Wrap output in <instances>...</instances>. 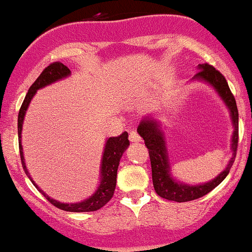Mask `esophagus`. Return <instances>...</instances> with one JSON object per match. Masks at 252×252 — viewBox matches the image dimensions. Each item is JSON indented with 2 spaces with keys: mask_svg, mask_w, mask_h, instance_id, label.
<instances>
[{
  "mask_svg": "<svg viewBox=\"0 0 252 252\" xmlns=\"http://www.w3.org/2000/svg\"><path fill=\"white\" fill-rule=\"evenodd\" d=\"M128 139L132 142V143H138V142H142L141 136L137 133L136 131H131L128 134Z\"/></svg>",
  "mask_w": 252,
  "mask_h": 252,
  "instance_id": "1",
  "label": "esophagus"
}]
</instances>
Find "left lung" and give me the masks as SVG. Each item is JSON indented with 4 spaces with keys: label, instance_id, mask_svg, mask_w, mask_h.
<instances>
[{
    "label": "left lung",
    "instance_id": "8db88e82",
    "mask_svg": "<svg viewBox=\"0 0 252 252\" xmlns=\"http://www.w3.org/2000/svg\"><path fill=\"white\" fill-rule=\"evenodd\" d=\"M199 72L195 77L209 82L217 90L222 99L229 108L232 114V120L234 124V136H233V157L230 159L225 170L220 176H217L214 181L209 183L201 184V186H187L175 182L170 176V165H168L167 155H166V147L162 132L159 129L157 123L150 119H144L138 126V133L143 137L145 147L148 148L150 158V165H152V177L153 184L157 194L161 198L167 200L184 203V201L195 200L206 195L207 193L216 188L220 183L227 177L229 173L230 167L234 164L235 157H237L238 139H239V113H238L235 98L230 91L225 77L221 72L210 64L204 63L199 65Z\"/></svg>",
    "mask_w": 252,
    "mask_h": 252
}]
</instances>
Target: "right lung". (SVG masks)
I'll return each mask as SVG.
<instances>
[{
    "label": "right lung",
    "instance_id": "1",
    "mask_svg": "<svg viewBox=\"0 0 252 252\" xmlns=\"http://www.w3.org/2000/svg\"><path fill=\"white\" fill-rule=\"evenodd\" d=\"M70 74V70L66 65H64L61 62H54L51 63L49 65L46 66L43 69V71L41 72L40 76L35 80L32 85H31L29 91H28L27 95L24 98V102H23L22 107L19 109V114H18V137H19V152H20V160H22L23 168H24L25 173L29 176V172L27 170V166L24 162V157H23V148L22 143H20V138H22V126H23V120H24L25 111H27L28 107H29V103L31 98L33 97V94L36 93V91L38 88H42L47 85L52 84V82L57 81V80H61L63 77L68 76ZM128 134L127 132H123L120 136L118 137H111L107 141L105 144L104 154H103V160H102V180H100V184L98 187L97 191L93 194L91 198H88L87 200L82 201L79 204H62L58 203L57 200L51 199L47 194L43 193L35 183L33 181L31 182L33 183V186L41 191V193L45 195V198L54 205L58 209L64 210V211L69 212H90V211H97L100 207L104 206L108 201H110V199L113 198L114 191H115L116 187V175H118V167L120 164V159L123 157L124 152L126 150V148L129 145L128 141ZM30 178V177H29Z\"/></svg>",
    "mask_w": 252,
    "mask_h": 252
}]
</instances>
